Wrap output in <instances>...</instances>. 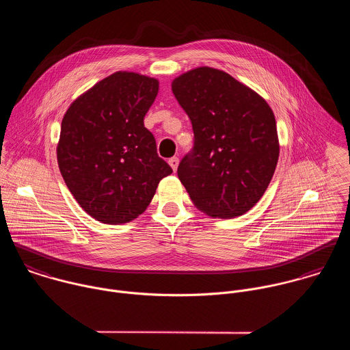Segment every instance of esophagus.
<instances>
[{
    "label": "esophagus",
    "instance_id": "1",
    "mask_svg": "<svg viewBox=\"0 0 350 350\" xmlns=\"http://www.w3.org/2000/svg\"><path fill=\"white\" fill-rule=\"evenodd\" d=\"M168 164L171 165V168H172L174 171H176V170H178V165H179V159H178L176 156H174V157H171V159L168 160Z\"/></svg>",
    "mask_w": 350,
    "mask_h": 350
}]
</instances>
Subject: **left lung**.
Returning <instances> with one entry per match:
<instances>
[{
  "label": "left lung",
  "mask_w": 350,
  "mask_h": 350,
  "mask_svg": "<svg viewBox=\"0 0 350 350\" xmlns=\"http://www.w3.org/2000/svg\"><path fill=\"white\" fill-rule=\"evenodd\" d=\"M172 93L194 132V147L178 167L182 185L206 214L243 215L265 193L279 159L269 105L232 75L210 67L174 79Z\"/></svg>",
  "instance_id": "left-lung-1"
}]
</instances>
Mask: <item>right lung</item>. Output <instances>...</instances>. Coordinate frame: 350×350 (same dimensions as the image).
Returning <instances> with one entry per match:
<instances>
[{
	"mask_svg": "<svg viewBox=\"0 0 350 350\" xmlns=\"http://www.w3.org/2000/svg\"><path fill=\"white\" fill-rule=\"evenodd\" d=\"M157 92L156 79L118 71L74 100L63 117L60 174L81 207L102 224L137 218L172 172L144 126Z\"/></svg>",
	"mask_w": 350,
	"mask_h": 350,
	"instance_id": "add662e5",
	"label": "right lung"
}]
</instances>
